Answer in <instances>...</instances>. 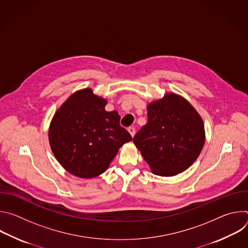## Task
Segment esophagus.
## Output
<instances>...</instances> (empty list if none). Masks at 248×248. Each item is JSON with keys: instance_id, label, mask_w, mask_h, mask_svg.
Listing matches in <instances>:
<instances>
[{"instance_id": "34e87169", "label": "esophagus", "mask_w": 248, "mask_h": 248, "mask_svg": "<svg viewBox=\"0 0 248 248\" xmlns=\"http://www.w3.org/2000/svg\"><path fill=\"white\" fill-rule=\"evenodd\" d=\"M128 132H129L130 135L133 137V136L135 135V132H136V131H135V128H134L133 126H130V127H128Z\"/></svg>"}]
</instances>
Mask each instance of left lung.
<instances>
[{"label": "left lung", "instance_id": "left-lung-1", "mask_svg": "<svg viewBox=\"0 0 248 248\" xmlns=\"http://www.w3.org/2000/svg\"><path fill=\"white\" fill-rule=\"evenodd\" d=\"M148 122L133 142L157 175L183 172L198 158L205 142L202 119L181 96L169 93L148 105Z\"/></svg>", "mask_w": 248, "mask_h": 248}]
</instances>
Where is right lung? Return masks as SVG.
Returning <instances> with one entry per match:
<instances>
[{
    "label": "right lung",
    "mask_w": 248,
    "mask_h": 248,
    "mask_svg": "<svg viewBox=\"0 0 248 248\" xmlns=\"http://www.w3.org/2000/svg\"><path fill=\"white\" fill-rule=\"evenodd\" d=\"M106 104L107 101L86 88L70 96L51 122L52 151L59 163L78 178L103 173L119 149L132 140L121 126L118 112L106 111Z\"/></svg>",
    "instance_id": "add662e5"
}]
</instances>
